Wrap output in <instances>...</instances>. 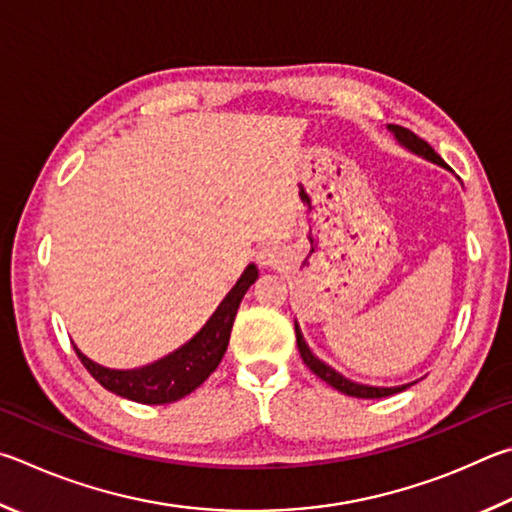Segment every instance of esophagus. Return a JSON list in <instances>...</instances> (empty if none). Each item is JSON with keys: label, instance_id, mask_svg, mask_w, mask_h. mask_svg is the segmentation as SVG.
Wrapping results in <instances>:
<instances>
[{"label": "esophagus", "instance_id": "34e87169", "mask_svg": "<svg viewBox=\"0 0 512 512\" xmlns=\"http://www.w3.org/2000/svg\"><path fill=\"white\" fill-rule=\"evenodd\" d=\"M281 258L283 251L279 245H274V242H267V245H263L261 251H258V263L263 267H274L276 263H281Z\"/></svg>", "mask_w": 512, "mask_h": 512}]
</instances>
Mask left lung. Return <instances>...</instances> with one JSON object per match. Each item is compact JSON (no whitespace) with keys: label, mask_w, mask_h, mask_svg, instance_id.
I'll return each instance as SVG.
<instances>
[{"label":"left lung","mask_w":512,"mask_h":512,"mask_svg":"<svg viewBox=\"0 0 512 512\" xmlns=\"http://www.w3.org/2000/svg\"><path fill=\"white\" fill-rule=\"evenodd\" d=\"M389 128L393 130V134H396V137H398L402 143H405V146H407L409 150H414V152H418V155L427 157L429 161H434V164L445 166V161L441 159V155H438V152H436L432 146H429V143H427L425 139L416 137L414 132L407 130V128H402V125H389ZM294 330H297V346H299V353H301L303 364H306L308 369L317 375V378L328 382L333 389L346 393V396L364 398V400L371 398V400H373V398H387V396H393V393H398V391L409 387V384H405V387L382 389V387H366V384H357V382L346 380L344 375H339L337 371H333V369H330V366H326L324 362L317 360V357L310 353V348L306 346V342H303V335H301L299 326H294Z\"/></svg>","instance_id":"8db88e82"}]
</instances>
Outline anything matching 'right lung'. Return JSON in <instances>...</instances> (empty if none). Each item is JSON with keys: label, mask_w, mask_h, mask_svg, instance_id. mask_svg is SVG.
<instances>
[{"label": "right lung", "mask_w": 512, "mask_h": 512, "mask_svg": "<svg viewBox=\"0 0 512 512\" xmlns=\"http://www.w3.org/2000/svg\"><path fill=\"white\" fill-rule=\"evenodd\" d=\"M258 279L256 265H249L240 281L233 285V290L224 297V301L213 312V317L206 321V326L197 333L191 342L179 348L173 355L164 357L146 369L137 371H110L105 366H98L78 351V360L85 369L92 373V378L103 389L116 393V396L128 398L143 405H166L179 398L188 396L209 375L218 369L224 351H227L233 319L242 297L249 290V285Z\"/></svg>", "instance_id": "add662e5"}]
</instances>
